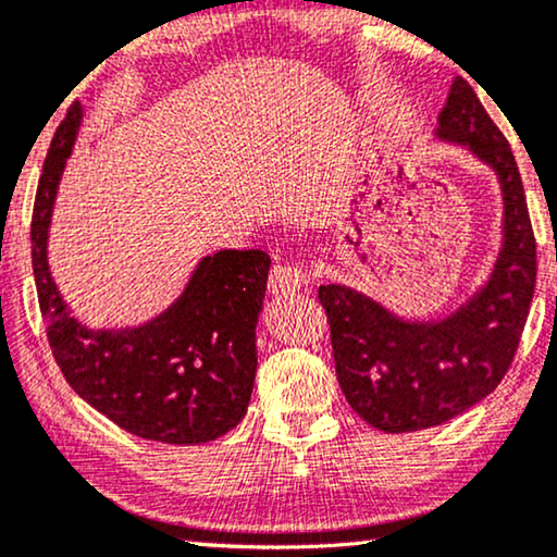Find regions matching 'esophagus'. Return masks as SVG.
<instances>
[{
    "instance_id": "34e87169",
    "label": "esophagus",
    "mask_w": 557,
    "mask_h": 557,
    "mask_svg": "<svg viewBox=\"0 0 557 557\" xmlns=\"http://www.w3.org/2000/svg\"><path fill=\"white\" fill-rule=\"evenodd\" d=\"M310 283V274L298 264H277L270 274V293L277 295V298H287V295H295L306 290Z\"/></svg>"
}]
</instances>
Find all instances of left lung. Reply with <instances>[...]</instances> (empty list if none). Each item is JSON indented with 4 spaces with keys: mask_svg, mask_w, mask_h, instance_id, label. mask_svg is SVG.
<instances>
[{
    "mask_svg": "<svg viewBox=\"0 0 557 557\" xmlns=\"http://www.w3.org/2000/svg\"><path fill=\"white\" fill-rule=\"evenodd\" d=\"M496 175L502 242L486 280L454 310L410 321L346 285H321L333 361L348 405L384 433L443 425L479 405L515 359L535 295L537 251L509 143L463 78H454L435 127Z\"/></svg>",
    "mask_w": 557,
    "mask_h": 557,
    "instance_id": "left-lung-1",
    "label": "left lung"
}]
</instances>
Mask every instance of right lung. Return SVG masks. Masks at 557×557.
Instances as JSON below:
<instances>
[{
  "label": "right lung",
  "mask_w": 557,
  "mask_h": 557,
  "mask_svg": "<svg viewBox=\"0 0 557 557\" xmlns=\"http://www.w3.org/2000/svg\"><path fill=\"white\" fill-rule=\"evenodd\" d=\"M84 107H71L50 143L33 211V272L48 341L73 392L147 441L196 446L247 414L257 374V321L270 257L221 249L193 267L183 293L150 321L88 329L71 313L48 262L50 224Z\"/></svg>",
  "instance_id": "obj_1"
}]
</instances>
